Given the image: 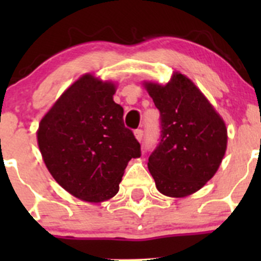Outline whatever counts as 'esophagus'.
<instances>
[{
  "label": "esophagus",
  "instance_id": "esophagus-1",
  "mask_svg": "<svg viewBox=\"0 0 261 261\" xmlns=\"http://www.w3.org/2000/svg\"><path fill=\"white\" fill-rule=\"evenodd\" d=\"M134 134H135V138L138 139L139 141L143 140V136H144V131L141 130V128H136L135 131H134Z\"/></svg>",
  "mask_w": 261,
  "mask_h": 261
}]
</instances>
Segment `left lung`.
I'll use <instances>...</instances> for the list:
<instances>
[{"mask_svg": "<svg viewBox=\"0 0 261 261\" xmlns=\"http://www.w3.org/2000/svg\"><path fill=\"white\" fill-rule=\"evenodd\" d=\"M145 87L160 112V136L147 167L160 193L186 197L217 172L227 145L225 122L193 82L180 73L167 86Z\"/></svg>", "mask_w": 261, "mask_h": 261, "instance_id": "8db88e82", "label": "left lung"}]
</instances>
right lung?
<instances>
[{"mask_svg":"<svg viewBox=\"0 0 261 261\" xmlns=\"http://www.w3.org/2000/svg\"><path fill=\"white\" fill-rule=\"evenodd\" d=\"M114 94L112 83L83 75L39 125V147L50 174L84 201L112 198L128 160L141 156L140 144L123 123V109Z\"/></svg>","mask_w":261,"mask_h":261,"instance_id":"obj_1","label":"right lung"}]
</instances>
